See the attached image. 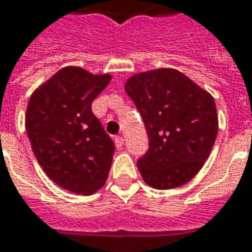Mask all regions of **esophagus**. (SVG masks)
I'll return each instance as SVG.
<instances>
[{"label":"esophagus","instance_id":"esophagus-1","mask_svg":"<svg viewBox=\"0 0 252 252\" xmlns=\"http://www.w3.org/2000/svg\"><path fill=\"white\" fill-rule=\"evenodd\" d=\"M115 143H116V147L121 148L123 146H124V139H123V136H116Z\"/></svg>","mask_w":252,"mask_h":252}]
</instances>
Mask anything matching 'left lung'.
<instances>
[{"mask_svg": "<svg viewBox=\"0 0 252 252\" xmlns=\"http://www.w3.org/2000/svg\"><path fill=\"white\" fill-rule=\"evenodd\" d=\"M126 92L142 115L148 151L137 159L144 182L174 189L194 177L209 157L219 131L215 99L174 68L139 72Z\"/></svg>", "mask_w": 252, "mask_h": 252, "instance_id": "left-lung-1", "label": "left lung"}]
</instances>
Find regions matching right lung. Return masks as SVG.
Wrapping results in <instances>:
<instances>
[{
  "label": "right lung",
  "mask_w": 252,
  "mask_h": 252,
  "mask_svg": "<svg viewBox=\"0 0 252 252\" xmlns=\"http://www.w3.org/2000/svg\"><path fill=\"white\" fill-rule=\"evenodd\" d=\"M110 79L64 67L36 89L27 106L25 128L37 162L57 185L75 194H93L109 174L115 143L92 102Z\"/></svg>",
  "instance_id": "1"
}]
</instances>
